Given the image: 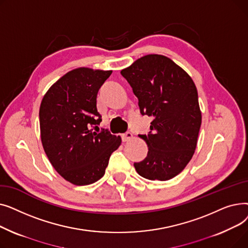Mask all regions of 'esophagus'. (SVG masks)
Segmentation results:
<instances>
[{
	"mask_svg": "<svg viewBox=\"0 0 248 248\" xmlns=\"http://www.w3.org/2000/svg\"><path fill=\"white\" fill-rule=\"evenodd\" d=\"M132 139H133V134L132 133L127 132V133L123 135V141H128L129 140H132Z\"/></svg>",
	"mask_w": 248,
	"mask_h": 248,
	"instance_id": "esophagus-1",
	"label": "esophagus"
}]
</instances>
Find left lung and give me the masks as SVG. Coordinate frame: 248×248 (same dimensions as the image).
Wrapping results in <instances>:
<instances>
[{"label":"left lung","instance_id":"obj_1","mask_svg":"<svg viewBox=\"0 0 248 248\" xmlns=\"http://www.w3.org/2000/svg\"><path fill=\"white\" fill-rule=\"evenodd\" d=\"M139 99L142 115L152 117L145 160L138 174L167 181L184 170L197 146L202 115L196 85L190 75L164 55L149 54L121 71Z\"/></svg>","mask_w":248,"mask_h":248}]
</instances>
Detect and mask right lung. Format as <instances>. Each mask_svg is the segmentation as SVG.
Returning <instances> with one entry per match:
<instances>
[{
    "label": "right lung",
    "instance_id": "1",
    "mask_svg": "<svg viewBox=\"0 0 248 248\" xmlns=\"http://www.w3.org/2000/svg\"><path fill=\"white\" fill-rule=\"evenodd\" d=\"M111 70L87 67L63 75L45 93L39 110L43 149L56 172L73 185L93 184L103 177L121 137L99 131V88Z\"/></svg>",
    "mask_w": 248,
    "mask_h": 248
}]
</instances>
